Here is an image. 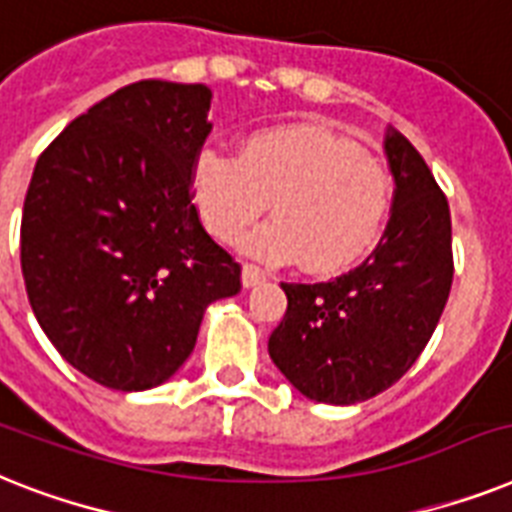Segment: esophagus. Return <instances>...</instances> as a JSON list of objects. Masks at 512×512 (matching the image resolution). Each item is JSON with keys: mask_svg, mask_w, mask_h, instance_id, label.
Instances as JSON below:
<instances>
[{"mask_svg": "<svg viewBox=\"0 0 512 512\" xmlns=\"http://www.w3.org/2000/svg\"><path fill=\"white\" fill-rule=\"evenodd\" d=\"M265 278H268V273H265L260 265H252V263H244L242 268V284L244 289H252V286L263 284Z\"/></svg>", "mask_w": 512, "mask_h": 512, "instance_id": "1", "label": "esophagus"}]
</instances>
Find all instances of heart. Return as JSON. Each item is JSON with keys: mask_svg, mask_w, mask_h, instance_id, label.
<instances>
[{"mask_svg": "<svg viewBox=\"0 0 512 512\" xmlns=\"http://www.w3.org/2000/svg\"><path fill=\"white\" fill-rule=\"evenodd\" d=\"M191 191L205 226L234 242L260 218H273L244 239L265 260H294L313 273L357 263L384 231L394 181L386 162L331 128H265L247 136L239 155L202 149Z\"/></svg>", "mask_w": 512, "mask_h": 512, "instance_id": "heart-1", "label": "heart"}]
</instances>
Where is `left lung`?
Masks as SVG:
<instances>
[{"mask_svg":"<svg viewBox=\"0 0 512 512\" xmlns=\"http://www.w3.org/2000/svg\"><path fill=\"white\" fill-rule=\"evenodd\" d=\"M384 149L394 199L376 249L331 281L281 284L289 305L268 352L307 400L355 405L397 384L429 344L450 297L447 197L400 131H386Z\"/></svg>","mask_w":512,"mask_h":512,"instance_id":"obj_1","label":"left lung"}]
</instances>
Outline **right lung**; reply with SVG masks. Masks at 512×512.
<instances>
[{
  "label": "right lung",
  "instance_id": "add662e5",
  "mask_svg": "<svg viewBox=\"0 0 512 512\" xmlns=\"http://www.w3.org/2000/svg\"><path fill=\"white\" fill-rule=\"evenodd\" d=\"M205 83L136 81L41 152L20 223L28 302L76 371L110 389L168 381L242 265L207 234L191 170L213 123Z\"/></svg>",
  "mask_w": 512,
  "mask_h": 512
}]
</instances>
